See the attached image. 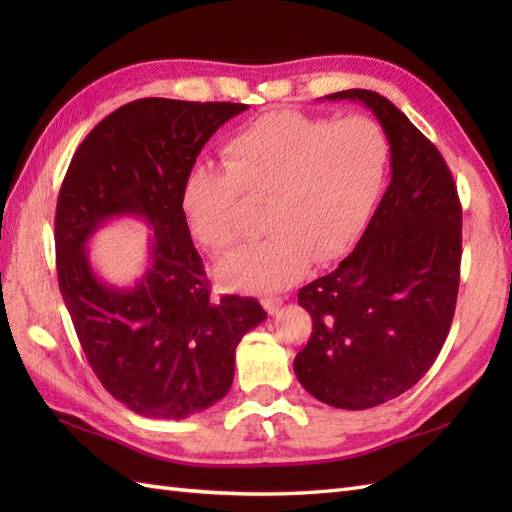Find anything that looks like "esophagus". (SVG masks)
Returning a JSON list of instances; mask_svg holds the SVG:
<instances>
[{
	"label": "esophagus",
	"mask_w": 512,
	"mask_h": 512,
	"mask_svg": "<svg viewBox=\"0 0 512 512\" xmlns=\"http://www.w3.org/2000/svg\"><path fill=\"white\" fill-rule=\"evenodd\" d=\"M262 303H264L266 312L273 314V317H275V314H279V308H281V303H284V299H281V297H264Z\"/></svg>",
	"instance_id": "obj_1"
}]
</instances>
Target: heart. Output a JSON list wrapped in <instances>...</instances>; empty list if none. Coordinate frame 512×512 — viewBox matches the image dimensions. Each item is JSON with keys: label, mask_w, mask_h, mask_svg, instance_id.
<instances>
[{"label": "heart", "mask_w": 512, "mask_h": 512, "mask_svg": "<svg viewBox=\"0 0 512 512\" xmlns=\"http://www.w3.org/2000/svg\"><path fill=\"white\" fill-rule=\"evenodd\" d=\"M224 167L184 176L180 211L195 242L224 253L242 239L239 200L266 198L262 242L237 250L217 275L233 290L273 292L350 250L383 195L391 147L372 118L339 121L279 110L226 140Z\"/></svg>", "instance_id": "b5f03b06"}]
</instances>
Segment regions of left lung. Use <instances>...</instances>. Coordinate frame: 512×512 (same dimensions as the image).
<instances>
[{"instance_id": "1", "label": "left lung", "mask_w": 512, "mask_h": 512, "mask_svg": "<svg viewBox=\"0 0 512 512\" xmlns=\"http://www.w3.org/2000/svg\"><path fill=\"white\" fill-rule=\"evenodd\" d=\"M374 112L391 147V182L361 242L330 275L299 290L312 336L295 358L308 394L369 409L429 372L453 321L460 286L462 206L436 145L385 96L343 90Z\"/></svg>"}]
</instances>
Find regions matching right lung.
Masks as SVG:
<instances>
[{
	"instance_id": "add662e5",
	"label": "right lung",
	"mask_w": 512,
	"mask_h": 512,
	"mask_svg": "<svg viewBox=\"0 0 512 512\" xmlns=\"http://www.w3.org/2000/svg\"><path fill=\"white\" fill-rule=\"evenodd\" d=\"M246 107L132 101L85 136L63 178L54 215L59 290L96 378L138 416L182 420L222 400L237 343L266 319L257 299L211 297L180 211L195 158ZM123 214L145 219L155 235L146 275L116 289L95 277L84 244Z\"/></svg>"
}]
</instances>
